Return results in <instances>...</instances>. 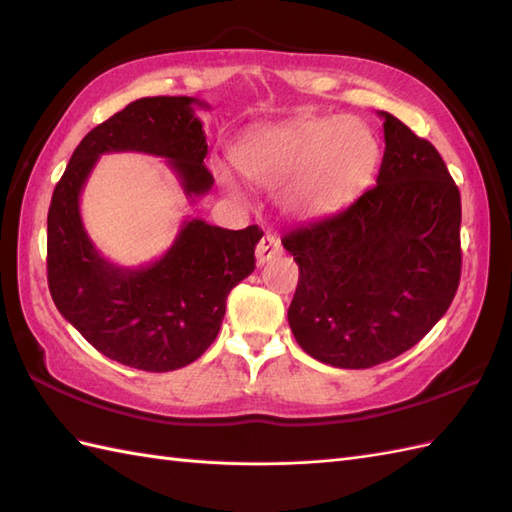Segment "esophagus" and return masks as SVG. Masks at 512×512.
<instances>
[{
	"instance_id": "1",
	"label": "esophagus",
	"mask_w": 512,
	"mask_h": 512,
	"mask_svg": "<svg viewBox=\"0 0 512 512\" xmlns=\"http://www.w3.org/2000/svg\"><path fill=\"white\" fill-rule=\"evenodd\" d=\"M281 253V244L279 239L275 235H264L262 242L257 244V250H255V257H257V264L262 266L266 262H270V259L277 257Z\"/></svg>"
}]
</instances>
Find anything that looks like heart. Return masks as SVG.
<instances>
[{"mask_svg": "<svg viewBox=\"0 0 512 512\" xmlns=\"http://www.w3.org/2000/svg\"><path fill=\"white\" fill-rule=\"evenodd\" d=\"M378 140L354 116H306L262 127L233 151L242 176L264 189L284 184L279 202L297 220H317L350 204L378 165ZM228 189L233 182L222 176Z\"/></svg>", "mask_w": 512, "mask_h": 512, "instance_id": "heart-1", "label": "heart"}]
</instances>
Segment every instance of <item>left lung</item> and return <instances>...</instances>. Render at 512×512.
<instances>
[{
    "instance_id": "1",
    "label": "left lung",
    "mask_w": 512,
    "mask_h": 512,
    "mask_svg": "<svg viewBox=\"0 0 512 512\" xmlns=\"http://www.w3.org/2000/svg\"><path fill=\"white\" fill-rule=\"evenodd\" d=\"M385 156L376 184L347 209L281 237L299 284L288 323L303 352L367 369L407 352L460 284V191L438 149L378 112Z\"/></svg>"
}]
</instances>
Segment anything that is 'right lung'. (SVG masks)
<instances>
[{"instance_id": "right-lung-1", "label": "right lung", "mask_w": 512, "mask_h": 512, "mask_svg": "<svg viewBox=\"0 0 512 512\" xmlns=\"http://www.w3.org/2000/svg\"><path fill=\"white\" fill-rule=\"evenodd\" d=\"M191 96L129 103L85 136L52 193L48 286L54 306L96 350L143 372H173L200 358L226 312V297L255 270L262 228L242 231L184 220L171 248L138 268L116 266L96 250L81 220V191L103 154L138 151L167 160L191 202L209 193V145Z\"/></svg>"}]
</instances>
